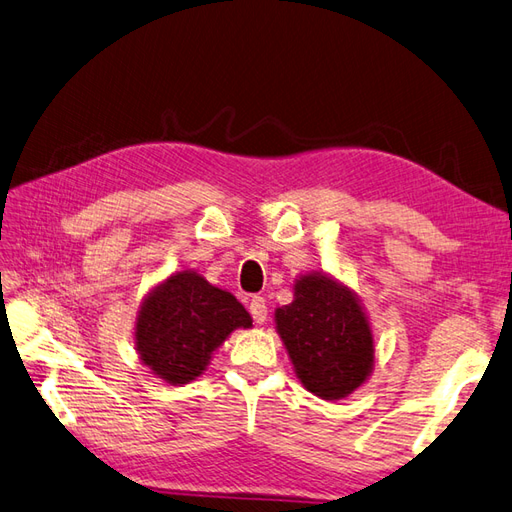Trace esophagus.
Segmentation results:
<instances>
[{
  "instance_id": "34e87169",
  "label": "esophagus",
  "mask_w": 512,
  "mask_h": 512,
  "mask_svg": "<svg viewBox=\"0 0 512 512\" xmlns=\"http://www.w3.org/2000/svg\"><path fill=\"white\" fill-rule=\"evenodd\" d=\"M248 311H251V316L257 324H264L266 318H268V305L266 300L261 296H253L251 303H248Z\"/></svg>"
}]
</instances>
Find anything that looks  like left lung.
Segmentation results:
<instances>
[{
  "label": "left lung",
  "mask_w": 512,
  "mask_h": 512,
  "mask_svg": "<svg viewBox=\"0 0 512 512\" xmlns=\"http://www.w3.org/2000/svg\"><path fill=\"white\" fill-rule=\"evenodd\" d=\"M294 296L274 318L296 376L324 400L346 398L374 363L368 320L355 296L329 277H303Z\"/></svg>",
  "instance_id": "left-lung-1"
}]
</instances>
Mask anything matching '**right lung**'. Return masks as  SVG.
Returning a JSON list of instances; mask_svg holds the SVG:
<instances>
[{
  "label": "right lung",
  "mask_w": 512,
  "mask_h": 512,
  "mask_svg": "<svg viewBox=\"0 0 512 512\" xmlns=\"http://www.w3.org/2000/svg\"><path fill=\"white\" fill-rule=\"evenodd\" d=\"M251 324L235 296L199 274L179 272L144 300L136 346L153 374L170 385H186L205 370L212 352L233 329Z\"/></svg>",
  "instance_id": "obj_1"
}]
</instances>
